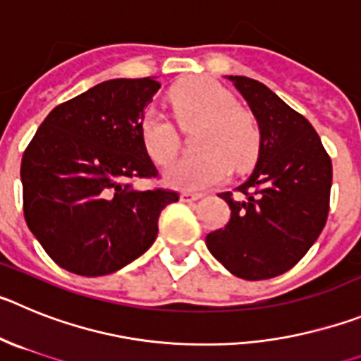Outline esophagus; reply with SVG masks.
<instances>
[{"instance_id": "34e87169", "label": "esophagus", "mask_w": 361, "mask_h": 361, "mask_svg": "<svg viewBox=\"0 0 361 361\" xmlns=\"http://www.w3.org/2000/svg\"><path fill=\"white\" fill-rule=\"evenodd\" d=\"M201 197V194H194V192H181V201L183 203H194Z\"/></svg>"}]
</instances>
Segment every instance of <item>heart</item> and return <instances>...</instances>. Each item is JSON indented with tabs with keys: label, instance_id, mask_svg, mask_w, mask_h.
Instances as JSON below:
<instances>
[{
	"label": "heart",
	"instance_id": "1",
	"mask_svg": "<svg viewBox=\"0 0 361 361\" xmlns=\"http://www.w3.org/2000/svg\"><path fill=\"white\" fill-rule=\"evenodd\" d=\"M180 124L201 120L194 145L196 154L183 157L165 169L171 187L196 192L221 183L233 171H245L255 161L261 135L252 113L235 106V95L212 79L196 77L178 82L169 92ZM145 151L158 165L167 164L178 149L174 126L158 109H147L140 120Z\"/></svg>",
	"mask_w": 361,
	"mask_h": 361
}]
</instances>
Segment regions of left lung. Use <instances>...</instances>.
Instances as JSON below:
<instances>
[{
    "label": "left lung",
    "mask_w": 361,
    "mask_h": 361,
    "mask_svg": "<svg viewBox=\"0 0 361 361\" xmlns=\"http://www.w3.org/2000/svg\"><path fill=\"white\" fill-rule=\"evenodd\" d=\"M257 118L261 145L248 180L219 197L228 203L225 228L207 248L235 277L264 281L293 268L313 246L329 212L333 165L320 136L268 86L228 75Z\"/></svg>",
    "instance_id": "left-lung-1"
}]
</instances>
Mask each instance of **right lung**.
Wrapping results in <instances>:
<instances>
[{"label": "right lung", "instance_id": "obj_1", "mask_svg": "<svg viewBox=\"0 0 361 361\" xmlns=\"http://www.w3.org/2000/svg\"><path fill=\"white\" fill-rule=\"evenodd\" d=\"M160 82L113 79L59 104L21 160L23 210L30 232L61 268L100 277L124 268L157 239L158 217L178 192L138 190L157 178L140 120Z\"/></svg>", "mask_w": 361, "mask_h": 361}]
</instances>
